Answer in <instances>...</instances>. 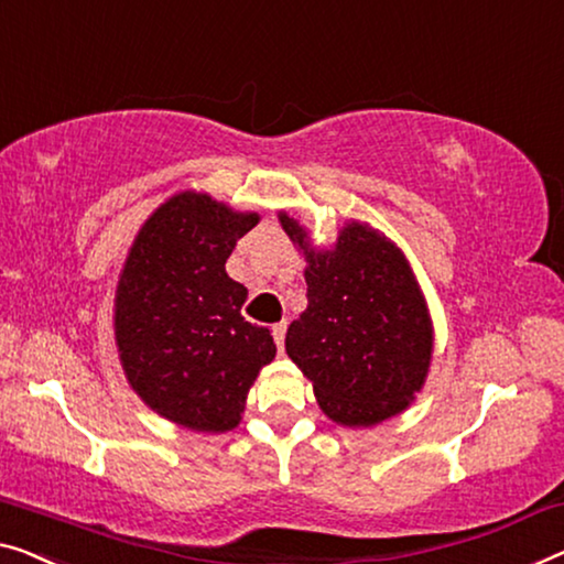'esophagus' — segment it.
<instances>
[{
    "label": "esophagus",
    "instance_id": "1",
    "mask_svg": "<svg viewBox=\"0 0 564 564\" xmlns=\"http://www.w3.org/2000/svg\"><path fill=\"white\" fill-rule=\"evenodd\" d=\"M273 339L279 344V349L283 351V339H285V322L273 324Z\"/></svg>",
    "mask_w": 564,
    "mask_h": 564
}]
</instances>
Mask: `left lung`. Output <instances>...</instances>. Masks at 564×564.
Wrapping results in <instances>:
<instances>
[{"label":"left lung","mask_w":564,"mask_h":564,"mask_svg":"<svg viewBox=\"0 0 564 564\" xmlns=\"http://www.w3.org/2000/svg\"><path fill=\"white\" fill-rule=\"evenodd\" d=\"M281 225L306 253L308 306L285 332V351L318 405L341 425H377L423 388L433 351L427 308L405 256L380 232L351 223L334 250L316 253L301 225Z\"/></svg>","instance_id":"1"}]
</instances>
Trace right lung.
<instances>
[{"label": "right lung", "mask_w": 564, "mask_h": 564, "mask_svg": "<svg viewBox=\"0 0 564 564\" xmlns=\"http://www.w3.org/2000/svg\"><path fill=\"white\" fill-rule=\"evenodd\" d=\"M253 213L184 192L139 230L116 291V344L131 388L189 431L240 423L250 384L275 357L265 326L240 314L248 289L225 273Z\"/></svg>", "instance_id": "right-lung-1"}]
</instances>
